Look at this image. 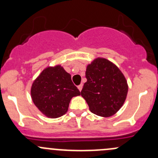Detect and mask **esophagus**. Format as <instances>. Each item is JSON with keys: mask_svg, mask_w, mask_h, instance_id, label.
<instances>
[{"mask_svg": "<svg viewBox=\"0 0 158 158\" xmlns=\"http://www.w3.org/2000/svg\"><path fill=\"white\" fill-rule=\"evenodd\" d=\"M82 87H83V85H82V84H80V85H78V89H79V90L80 91H82Z\"/></svg>", "mask_w": 158, "mask_h": 158, "instance_id": "34e87169", "label": "esophagus"}]
</instances>
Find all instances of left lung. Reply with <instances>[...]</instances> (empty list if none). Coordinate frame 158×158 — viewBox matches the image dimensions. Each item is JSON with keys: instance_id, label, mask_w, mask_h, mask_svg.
I'll list each match as a JSON object with an SVG mask.
<instances>
[{"instance_id": "left-lung-1", "label": "left lung", "mask_w": 158, "mask_h": 158, "mask_svg": "<svg viewBox=\"0 0 158 158\" xmlns=\"http://www.w3.org/2000/svg\"><path fill=\"white\" fill-rule=\"evenodd\" d=\"M87 82L81 91L91 112L101 117L114 115L122 107L128 95V85L119 68L102 57L87 65Z\"/></svg>"}]
</instances>
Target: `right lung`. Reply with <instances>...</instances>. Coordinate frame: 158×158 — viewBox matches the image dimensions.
I'll return each mask as SVG.
<instances>
[{
  "label": "right lung",
  "instance_id": "1",
  "mask_svg": "<svg viewBox=\"0 0 158 158\" xmlns=\"http://www.w3.org/2000/svg\"><path fill=\"white\" fill-rule=\"evenodd\" d=\"M30 95L44 115L56 118L67 112L72 98L80 95V92L72 82L71 75L61 65H56L47 66L34 79Z\"/></svg>",
  "mask_w": 158,
  "mask_h": 158
}]
</instances>
